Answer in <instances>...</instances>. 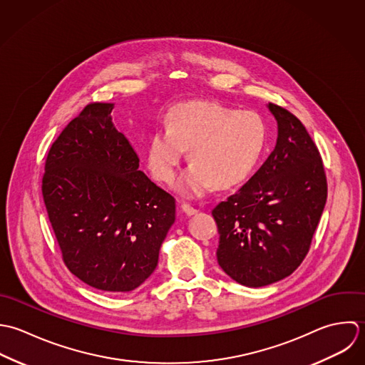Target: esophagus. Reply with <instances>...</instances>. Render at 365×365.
<instances>
[{
  "label": "esophagus",
  "instance_id": "34e87169",
  "mask_svg": "<svg viewBox=\"0 0 365 365\" xmlns=\"http://www.w3.org/2000/svg\"><path fill=\"white\" fill-rule=\"evenodd\" d=\"M180 209H182V212H183L185 215H187V216H193V215H196V213H197V209L192 207V206H190V205H187V203H182Z\"/></svg>",
  "mask_w": 365,
  "mask_h": 365
}]
</instances>
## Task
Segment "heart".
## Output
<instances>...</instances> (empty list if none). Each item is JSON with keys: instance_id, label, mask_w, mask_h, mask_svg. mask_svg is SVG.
Instances as JSON below:
<instances>
[{"instance_id": "heart-1", "label": "heart", "mask_w": 365, "mask_h": 365, "mask_svg": "<svg viewBox=\"0 0 365 365\" xmlns=\"http://www.w3.org/2000/svg\"><path fill=\"white\" fill-rule=\"evenodd\" d=\"M265 140V124L257 113L189 101L169 113L168 130L153 133L146 159L158 180L172 183L185 149H190L193 165L180 175L178 189L196 197L213 185L224 189L244 180L259 159Z\"/></svg>"}]
</instances>
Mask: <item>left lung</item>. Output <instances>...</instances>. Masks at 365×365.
<instances>
[{
    "label": "left lung",
    "instance_id": "8db88e82",
    "mask_svg": "<svg viewBox=\"0 0 365 365\" xmlns=\"http://www.w3.org/2000/svg\"><path fill=\"white\" fill-rule=\"evenodd\" d=\"M268 108L278 121L275 149L212 212L219 265L250 288L278 282L302 264L327 199L323 160L304 125L278 104Z\"/></svg>",
    "mask_w": 365,
    "mask_h": 365
}]
</instances>
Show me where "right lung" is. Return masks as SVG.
<instances>
[{
  "instance_id": "right-lung-1",
  "label": "right lung",
  "mask_w": 365,
  "mask_h": 365,
  "mask_svg": "<svg viewBox=\"0 0 365 365\" xmlns=\"http://www.w3.org/2000/svg\"><path fill=\"white\" fill-rule=\"evenodd\" d=\"M113 108L90 103L65 127L45 162L42 196L74 277L100 291L130 292L155 271L176 205L138 170Z\"/></svg>"
}]
</instances>
